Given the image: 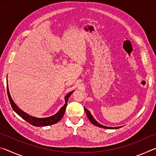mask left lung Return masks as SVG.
I'll return each mask as SVG.
<instances>
[{"instance_id":"1","label":"left lung","mask_w":156,"mask_h":156,"mask_svg":"<svg viewBox=\"0 0 156 156\" xmlns=\"http://www.w3.org/2000/svg\"><path fill=\"white\" fill-rule=\"evenodd\" d=\"M84 111H85L86 112V114L87 115L88 118L89 119V120H90V122L93 124V125H94L95 126H98V127H100V128H104V129H118V128H120V126H117V127H109V126H103L102 125H100V123H98L97 122V121L94 119V118H93V116L91 115V114L90 113V112H89V111L88 109H87L85 107H84Z\"/></svg>"}]
</instances>
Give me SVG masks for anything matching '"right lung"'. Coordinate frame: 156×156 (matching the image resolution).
Listing matches in <instances>:
<instances>
[{"label": "right lung", "mask_w": 156, "mask_h": 156, "mask_svg": "<svg viewBox=\"0 0 156 156\" xmlns=\"http://www.w3.org/2000/svg\"><path fill=\"white\" fill-rule=\"evenodd\" d=\"M7 95H8V98H9L10 104H11V105H12V109H14V112L16 113L18 115H19L20 117L23 118V119H24L25 121H27V122L31 124V125L36 126H44L51 125H54V124H55V123L58 122L59 120H60V119H61V118L63 117V115H64V113L65 112L69 98L71 94H72L73 92V91H71L70 93H69L67 96H65V105L60 108L59 112L56 113V114L52 115V116H50V117H48V118H35V117H33V116H31V115H28L27 113H26L24 112H23L22 110H20L19 108L16 106V105L14 103V102L13 101V100L12 99L11 96H10V94H9V89H8V86H7Z\"/></svg>", "instance_id": "right-lung-1"}]
</instances>
